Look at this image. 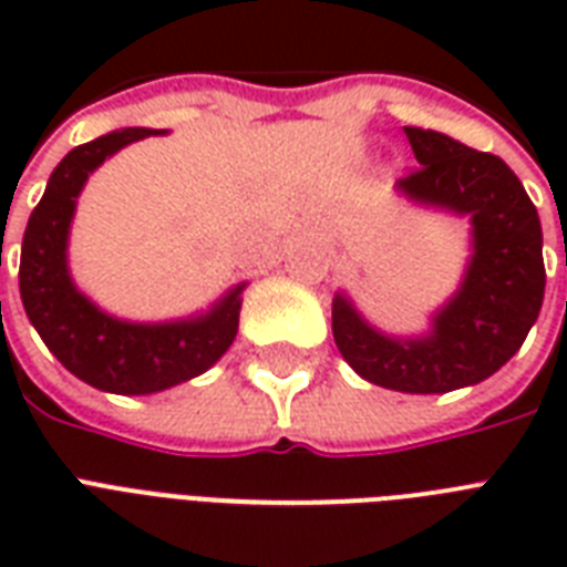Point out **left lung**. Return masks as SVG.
<instances>
[{
    "label": "left lung",
    "mask_w": 567,
    "mask_h": 567,
    "mask_svg": "<svg viewBox=\"0 0 567 567\" xmlns=\"http://www.w3.org/2000/svg\"><path fill=\"white\" fill-rule=\"evenodd\" d=\"M417 158L396 188L417 203L471 214L474 256L458 293L417 341H396L364 323L338 293L332 336L344 362L373 385L405 394H444L476 385L518 353L545 300L542 223L518 176L432 128H403Z\"/></svg>",
    "instance_id": "left-lung-1"
}]
</instances>
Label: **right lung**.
<instances>
[{"label":"right lung","instance_id":"add662e5","mask_svg":"<svg viewBox=\"0 0 567 567\" xmlns=\"http://www.w3.org/2000/svg\"><path fill=\"white\" fill-rule=\"evenodd\" d=\"M158 128H123L75 146L49 176L22 235L20 297L49 353L87 385L111 394H153L199 377L238 332L240 291H229L205 318L179 323H126L102 315L66 274V231L87 173L132 141Z\"/></svg>","mask_w":567,"mask_h":567}]
</instances>
